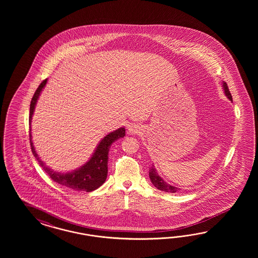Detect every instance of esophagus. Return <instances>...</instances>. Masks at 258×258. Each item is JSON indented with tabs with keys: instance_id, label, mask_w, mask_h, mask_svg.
Here are the masks:
<instances>
[{
	"instance_id": "1",
	"label": "esophagus",
	"mask_w": 258,
	"mask_h": 258,
	"mask_svg": "<svg viewBox=\"0 0 258 258\" xmlns=\"http://www.w3.org/2000/svg\"><path fill=\"white\" fill-rule=\"evenodd\" d=\"M127 131H128L130 134H138V133H140L142 132V128H141L139 125H128Z\"/></svg>"
}]
</instances>
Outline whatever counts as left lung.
Masks as SVG:
<instances>
[{"label":"left lung","instance_id":"8db88e82","mask_svg":"<svg viewBox=\"0 0 258 258\" xmlns=\"http://www.w3.org/2000/svg\"><path fill=\"white\" fill-rule=\"evenodd\" d=\"M222 87H223V90H224V94L227 96V98L229 100H233L232 98V95L230 94V91L228 89L227 86L226 82H223L222 83ZM149 179L151 180V182L153 183V185L159 189V190H162L164 192H169V193H176L178 192L179 190H180V188L175 187L173 185H170L169 183H166L161 177L160 175L158 174L156 168H154V165H152L150 168H149Z\"/></svg>","mask_w":258,"mask_h":258}]
</instances>
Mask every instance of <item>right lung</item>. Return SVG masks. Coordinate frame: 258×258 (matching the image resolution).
<instances>
[{"label":"right lung","instance_id":"1","mask_svg":"<svg viewBox=\"0 0 258 258\" xmlns=\"http://www.w3.org/2000/svg\"><path fill=\"white\" fill-rule=\"evenodd\" d=\"M47 83V79L43 80L35 94L32 97L30 103V116H29V123H30V130H29V136H30V144L31 149L35 158L38 160L40 166L44 169V171L50 176L52 180L61 184L64 187L70 188L76 191H86L92 192L95 189L100 187L102 184L105 182L108 175V158H109V151L110 145L115 141L123 138L125 135V127H120L116 131L109 133L102 139L99 144L97 145L96 149L94 150L93 155L90 158V160L86 164L81 165L79 168L67 172L61 173L52 170L50 167H48L38 156L33 142H32L31 135V121L34 110L37 101L39 99V94Z\"/></svg>","mask_w":258,"mask_h":258}]
</instances>
